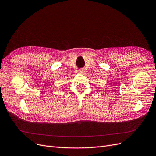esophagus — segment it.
<instances>
[{"instance_id": "obj_1", "label": "esophagus", "mask_w": 156, "mask_h": 156, "mask_svg": "<svg viewBox=\"0 0 156 156\" xmlns=\"http://www.w3.org/2000/svg\"><path fill=\"white\" fill-rule=\"evenodd\" d=\"M79 72L80 73H81V74H84V73H85V70L84 69V68H81V69H80V70H79Z\"/></svg>"}]
</instances>
